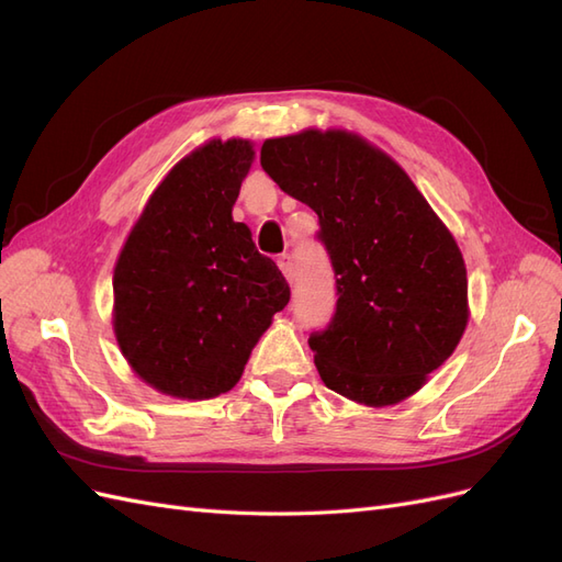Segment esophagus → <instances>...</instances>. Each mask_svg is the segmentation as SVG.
Listing matches in <instances>:
<instances>
[{"label":"esophagus","instance_id":"obj_1","mask_svg":"<svg viewBox=\"0 0 562 562\" xmlns=\"http://www.w3.org/2000/svg\"><path fill=\"white\" fill-rule=\"evenodd\" d=\"M279 267H281L283 277H285L288 281L295 279V262H293V255H291V252H283V255H281V258H279Z\"/></svg>","mask_w":562,"mask_h":562}]
</instances>
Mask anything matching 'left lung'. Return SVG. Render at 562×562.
<instances>
[{
    "label": "left lung",
    "mask_w": 562,
    "mask_h": 562,
    "mask_svg": "<svg viewBox=\"0 0 562 562\" xmlns=\"http://www.w3.org/2000/svg\"><path fill=\"white\" fill-rule=\"evenodd\" d=\"M265 173L318 215L335 312L310 335L328 389L368 405L407 398L467 328V267L403 168L345 131L265 140Z\"/></svg>",
    "instance_id": "left-lung-1"
}]
</instances>
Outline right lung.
Segmentation results:
<instances>
[{
    "label": "right lung",
    "mask_w": 562,
    "mask_h": 562,
    "mask_svg": "<svg viewBox=\"0 0 562 562\" xmlns=\"http://www.w3.org/2000/svg\"><path fill=\"white\" fill-rule=\"evenodd\" d=\"M248 140H211L164 178L114 269V333L131 368L178 398L239 382L258 337L291 300L277 262L232 206L252 164Z\"/></svg>",
    "instance_id": "add662e5"
}]
</instances>
